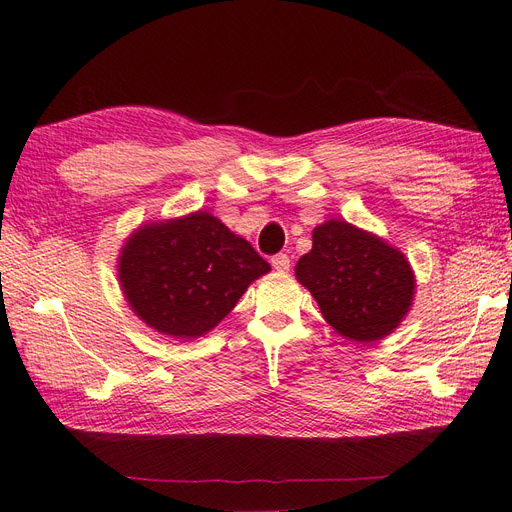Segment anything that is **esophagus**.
I'll return each mask as SVG.
<instances>
[{
  "mask_svg": "<svg viewBox=\"0 0 512 512\" xmlns=\"http://www.w3.org/2000/svg\"><path fill=\"white\" fill-rule=\"evenodd\" d=\"M271 265H273L275 271L286 273V271L290 269V258H288V254H275V256L271 258Z\"/></svg>",
  "mask_w": 512,
  "mask_h": 512,
  "instance_id": "34e87169",
  "label": "esophagus"
}]
</instances>
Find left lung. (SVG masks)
I'll return each mask as SVG.
<instances>
[{
	"label": "left lung",
	"mask_w": 512,
	"mask_h": 512,
	"mask_svg": "<svg viewBox=\"0 0 512 512\" xmlns=\"http://www.w3.org/2000/svg\"><path fill=\"white\" fill-rule=\"evenodd\" d=\"M295 275L319 303L323 319L355 342L390 336L416 293L405 254L344 219L314 228L312 250L299 258Z\"/></svg>",
	"instance_id": "left-lung-1"
}]
</instances>
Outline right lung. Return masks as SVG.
<instances>
[{
	"label": "right lung",
	"instance_id": "obj_1",
	"mask_svg": "<svg viewBox=\"0 0 512 512\" xmlns=\"http://www.w3.org/2000/svg\"><path fill=\"white\" fill-rule=\"evenodd\" d=\"M271 267L206 211L137 228L122 245L118 280L131 310L159 334L211 331Z\"/></svg>",
	"mask_w": 512,
	"mask_h": 512
}]
</instances>
